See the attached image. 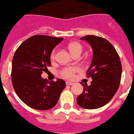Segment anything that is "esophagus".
<instances>
[{
  "label": "esophagus",
  "instance_id": "obj_1",
  "mask_svg": "<svg viewBox=\"0 0 134 134\" xmlns=\"http://www.w3.org/2000/svg\"><path fill=\"white\" fill-rule=\"evenodd\" d=\"M66 85L67 86H71V85L74 84V82H71V81H66Z\"/></svg>",
  "mask_w": 134,
  "mask_h": 134
}]
</instances>
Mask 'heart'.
<instances>
[{"label":"heart","instance_id":"b5f03b06","mask_svg":"<svg viewBox=\"0 0 134 134\" xmlns=\"http://www.w3.org/2000/svg\"><path fill=\"white\" fill-rule=\"evenodd\" d=\"M68 48L74 55H76L77 53H81L83 47L79 43H71L68 45ZM55 53L56 51L54 49L51 54V58L54 59L55 57ZM79 71V68L77 66H66L63 68L59 72V74L62 77L67 79H71L74 77V75L77 71Z\"/></svg>","mask_w":134,"mask_h":134}]
</instances>
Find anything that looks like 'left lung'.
Listing matches in <instances>:
<instances>
[{"label":"left lung","instance_id":"obj_1","mask_svg":"<svg viewBox=\"0 0 134 134\" xmlns=\"http://www.w3.org/2000/svg\"><path fill=\"white\" fill-rule=\"evenodd\" d=\"M80 39L86 41L92 48V61L86 74L93 80L90 86L81 83L84 88L77 97V103L86 109H96L107 104L118 91L121 63L114 46L106 39L93 35Z\"/></svg>","mask_w":134,"mask_h":134}]
</instances>
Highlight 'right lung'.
I'll return each instance as SVG.
<instances>
[{
  "instance_id": "add662e5",
  "label": "right lung",
  "mask_w": 134,
  "mask_h": 134,
  "mask_svg": "<svg viewBox=\"0 0 134 134\" xmlns=\"http://www.w3.org/2000/svg\"><path fill=\"white\" fill-rule=\"evenodd\" d=\"M63 38L38 35L23 42L15 51L12 61L11 81L16 94L23 103L36 110H48L58 101L66 87L62 79L48 81L43 71L51 66L53 49Z\"/></svg>"
}]
</instances>
